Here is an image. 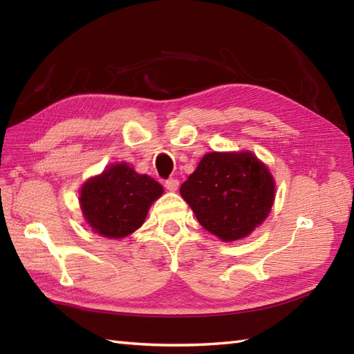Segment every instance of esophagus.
<instances>
[{
	"label": "esophagus",
	"instance_id": "1",
	"mask_svg": "<svg viewBox=\"0 0 354 354\" xmlns=\"http://www.w3.org/2000/svg\"><path fill=\"white\" fill-rule=\"evenodd\" d=\"M164 187L167 190H170V192H175V190H178L179 181H178V179H175V178H169V179H165V181H164Z\"/></svg>",
	"mask_w": 354,
	"mask_h": 354
}]
</instances>
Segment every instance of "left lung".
Masks as SVG:
<instances>
[{"label":"left lung","instance_id":"obj_1","mask_svg":"<svg viewBox=\"0 0 354 354\" xmlns=\"http://www.w3.org/2000/svg\"><path fill=\"white\" fill-rule=\"evenodd\" d=\"M274 179L251 152H213L181 185V194L207 231L223 242L246 237L274 204Z\"/></svg>","mask_w":354,"mask_h":354}]
</instances>
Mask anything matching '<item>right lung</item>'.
I'll return each mask as SVG.
<instances>
[{
    "mask_svg": "<svg viewBox=\"0 0 354 354\" xmlns=\"http://www.w3.org/2000/svg\"><path fill=\"white\" fill-rule=\"evenodd\" d=\"M162 187L127 164H115L82 187L80 207L86 222L103 237L120 239L140 228Z\"/></svg>",
    "mask_w": 354,
    "mask_h": 354,
    "instance_id": "obj_1",
    "label": "right lung"
}]
</instances>
